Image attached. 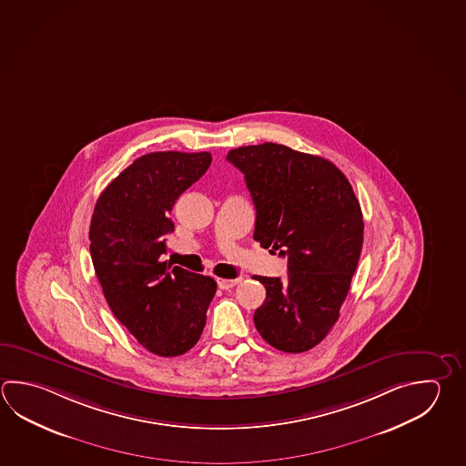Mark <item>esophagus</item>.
<instances>
[{
    "label": "esophagus",
    "mask_w": 466,
    "mask_h": 466,
    "mask_svg": "<svg viewBox=\"0 0 466 466\" xmlns=\"http://www.w3.org/2000/svg\"><path fill=\"white\" fill-rule=\"evenodd\" d=\"M240 277L238 279H218V285H219L220 290H228V289H232V287H236L238 283H240Z\"/></svg>",
    "instance_id": "1"
}]
</instances>
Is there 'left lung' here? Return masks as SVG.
<instances>
[{
  "instance_id": "1",
  "label": "left lung",
  "mask_w": 466,
  "mask_h": 466,
  "mask_svg": "<svg viewBox=\"0 0 466 466\" xmlns=\"http://www.w3.org/2000/svg\"><path fill=\"white\" fill-rule=\"evenodd\" d=\"M257 211L254 238L289 258V277H255L267 297L257 331L275 350L305 352L339 318L360 262L364 222L348 177L331 161L285 145L230 149Z\"/></svg>"
}]
</instances>
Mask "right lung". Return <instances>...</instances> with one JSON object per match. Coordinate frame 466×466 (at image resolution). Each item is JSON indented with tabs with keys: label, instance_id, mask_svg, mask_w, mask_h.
I'll use <instances>...</instances> for the list:
<instances>
[{
	"label": "right lung",
	"instance_id": "add662e5",
	"mask_svg": "<svg viewBox=\"0 0 466 466\" xmlns=\"http://www.w3.org/2000/svg\"><path fill=\"white\" fill-rule=\"evenodd\" d=\"M211 153L157 151L135 159L100 194L90 257L106 303L149 352L175 358L199 341L216 295L211 277L161 262L176 199L211 165Z\"/></svg>",
	"mask_w": 466,
	"mask_h": 466
}]
</instances>
